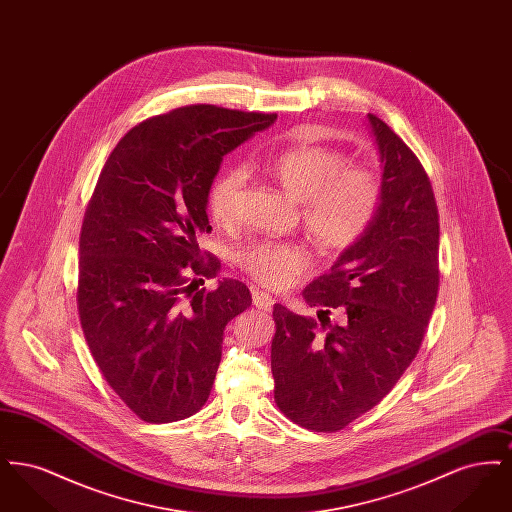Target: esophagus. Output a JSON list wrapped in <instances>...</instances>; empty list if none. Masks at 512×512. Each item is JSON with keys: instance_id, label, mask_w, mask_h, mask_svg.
<instances>
[{"instance_id": "esophagus-1", "label": "esophagus", "mask_w": 512, "mask_h": 512, "mask_svg": "<svg viewBox=\"0 0 512 512\" xmlns=\"http://www.w3.org/2000/svg\"><path fill=\"white\" fill-rule=\"evenodd\" d=\"M251 297H253V305H255L257 309L268 311V309L274 305V299H272V295H268L267 292H261V290H253V292H251Z\"/></svg>"}]
</instances>
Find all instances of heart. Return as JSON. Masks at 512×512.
Segmentation results:
<instances>
[{
    "label": "heart",
    "instance_id": "b5f03b06",
    "mask_svg": "<svg viewBox=\"0 0 512 512\" xmlns=\"http://www.w3.org/2000/svg\"><path fill=\"white\" fill-rule=\"evenodd\" d=\"M297 203L311 238L326 251L357 244L376 219L382 180L365 167H347V157L328 147L297 146L251 161ZM245 186L242 169H226L211 182L207 207L211 217L228 224L236 215ZM238 263L257 282L284 288L311 267V251L293 242H257L238 253Z\"/></svg>",
    "mask_w": 512,
    "mask_h": 512
}]
</instances>
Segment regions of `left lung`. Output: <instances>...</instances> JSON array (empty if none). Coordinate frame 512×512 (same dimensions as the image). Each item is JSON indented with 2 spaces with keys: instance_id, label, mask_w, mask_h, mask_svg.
Listing matches in <instances>:
<instances>
[{
  "instance_id": "left-lung-1",
  "label": "left lung",
  "mask_w": 512,
  "mask_h": 512,
  "mask_svg": "<svg viewBox=\"0 0 512 512\" xmlns=\"http://www.w3.org/2000/svg\"><path fill=\"white\" fill-rule=\"evenodd\" d=\"M382 163V203L303 297L318 320L274 305V401L292 422L338 432L376 407L413 363L439 288V215L430 178L390 126L368 113ZM341 320L332 325L329 313Z\"/></svg>"
}]
</instances>
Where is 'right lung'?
Returning a JSON list of instances; mask_svg holds the SVG:
<instances>
[{"mask_svg": "<svg viewBox=\"0 0 512 512\" xmlns=\"http://www.w3.org/2000/svg\"><path fill=\"white\" fill-rule=\"evenodd\" d=\"M274 119L180 107L126 132L99 174L80 230L78 317L103 378L146 422L205 405L224 328L251 307L240 280L197 288L220 270L197 238L211 232L207 192L222 157Z\"/></svg>", "mask_w": 512, "mask_h": 512, "instance_id": "right-lung-1", "label": "right lung"}]
</instances>
